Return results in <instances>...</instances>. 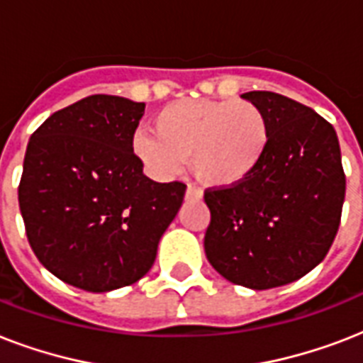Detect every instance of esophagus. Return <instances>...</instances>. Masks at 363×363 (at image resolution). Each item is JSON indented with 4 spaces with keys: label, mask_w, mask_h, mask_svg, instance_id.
<instances>
[{
    "label": "esophagus",
    "mask_w": 363,
    "mask_h": 363,
    "mask_svg": "<svg viewBox=\"0 0 363 363\" xmlns=\"http://www.w3.org/2000/svg\"><path fill=\"white\" fill-rule=\"evenodd\" d=\"M184 198H186L188 201H199V199L203 198V192H201L198 186H194V184H188L186 196H184Z\"/></svg>",
    "instance_id": "1"
}]
</instances>
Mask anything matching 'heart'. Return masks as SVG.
Here are the masks:
<instances>
[{"instance_id": "heart-1", "label": "heart", "mask_w": 363, "mask_h": 363, "mask_svg": "<svg viewBox=\"0 0 363 363\" xmlns=\"http://www.w3.org/2000/svg\"><path fill=\"white\" fill-rule=\"evenodd\" d=\"M154 131L137 130L131 148L150 173L169 177L190 158L194 175L216 188L238 186L269 152V118L252 101L181 99L154 116Z\"/></svg>"}]
</instances>
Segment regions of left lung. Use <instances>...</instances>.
<instances>
[{
    "instance_id": "8db88e82",
    "label": "left lung",
    "mask_w": 363,
    "mask_h": 363,
    "mask_svg": "<svg viewBox=\"0 0 363 363\" xmlns=\"http://www.w3.org/2000/svg\"><path fill=\"white\" fill-rule=\"evenodd\" d=\"M269 118L271 143L250 179L205 190L209 264L233 284L267 290L307 275L326 258L341 222L343 164L333 125L275 92H247Z\"/></svg>"
}]
</instances>
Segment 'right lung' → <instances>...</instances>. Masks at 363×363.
<instances>
[{
    "label": "right lung",
    "instance_id": "right-lung-1",
    "mask_svg": "<svg viewBox=\"0 0 363 363\" xmlns=\"http://www.w3.org/2000/svg\"><path fill=\"white\" fill-rule=\"evenodd\" d=\"M145 104L88 96L31 135L18 186L33 252L60 281L111 292L148 273L186 184L143 175L131 137Z\"/></svg>",
    "mask_w": 363,
    "mask_h": 363
}]
</instances>
